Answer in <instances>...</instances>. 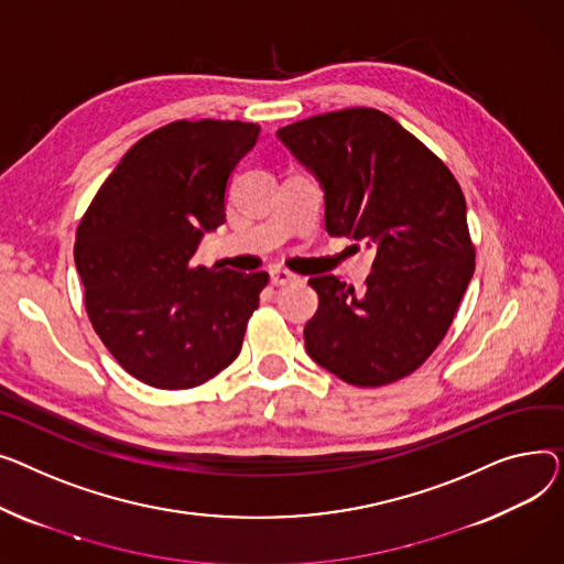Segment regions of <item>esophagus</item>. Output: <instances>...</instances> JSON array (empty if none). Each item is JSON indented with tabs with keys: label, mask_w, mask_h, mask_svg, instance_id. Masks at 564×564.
Here are the masks:
<instances>
[{
	"label": "esophagus",
	"mask_w": 564,
	"mask_h": 564,
	"mask_svg": "<svg viewBox=\"0 0 564 564\" xmlns=\"http://www.w3.org/2000/svg\"><path fill=\"white\" fill-rule=\"evenodd\" d=\"M271 282H273L275 286H284V284H289V282H295V275L289 273V271H284V269H271Z\"/></svg>",
	"instance_id": "obj_1"
}]
</instances>
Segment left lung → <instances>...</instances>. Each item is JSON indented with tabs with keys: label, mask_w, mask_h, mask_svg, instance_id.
Segmentation results:
<instances>
[{
	"label": "left lung",
	"mask_w": 564,
	"mask_h": 564,
	"mask_svg": "<svg viewBox=\"0 0 564 564\" xmlns=\"http://www.w3.org/2000/svg\"><path fill=\"white\" fill-rule=\"evenodd\" d=\"M278 139L318 180L327 235L376 250L361 293L337 275L310 280L318 293L305 325L310 357L357 387L410 376L444 339L476 267L457 180L378 109L314 116Z\"/></svg>",
	"instance_id": "1"
}]
</instances>
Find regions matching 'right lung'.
Masks as SVG:
<instances>
[{
  "label": "right lung",
  "instance_id": "add662e5",
  "mask_svg": "<svg viewBox=\"0 0 564 564\" xmlns=\"http://www.w3.org/2000/svg\"><path fill=\"white\" fill-rule=\"evenodd\" d=\"M257 139L254 122L165 124L120 159L77 227L88 318L150 387H197L241 352L269 273L193 267V254L225 223L229 177Z\"/></svg>",
  "mask_w": 564,
  "mask_h": 564
}]
</instances>
